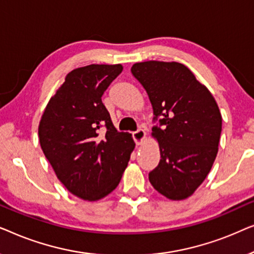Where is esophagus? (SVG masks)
<instances>
[{
    "label": "esophagus",
    "instance_id": "esophagus-1",
    "mask_svg": "<svg viewBox=\"0 0 254 254\" xmlns=\"http://www.w3.org/2000/svg\"><path fill=\"white\" fill-rule=\"evenodd\" d=\"M144 137H145V131L144 129H142V128L133 131V138L136 144H141L142 141L144 140Z\"/></svg>",
    "mask_w": 254,
    "mask_h": 254
}]
</instances>
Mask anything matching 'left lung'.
<instances>
[{
  "instance_id": "left-lung-1",
  "label": "left lung",
  "mask_w": 254,
  "mask_h": 254,
  "mask_svg": "<svg viewBox=\"0 0 254 254\" xmlns=\"http://www.w3.org/2000/svg\"><path fill=\"white\" fill-rule=\"evenodd\" d=\"M131 74L148 93L154 110L151 135L161 161L149 172L154 189L170 200H184L199 187L216 158L222 117L214 97L178 62L145 61Z\"/></svg>"
}]
</instances>
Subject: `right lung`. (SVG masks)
Masks as SVG:
<instances>
[{
	"mask_svg": "<svg viewBox=\"0 0 254 254\" xmlns=\"http://www.w3.org/2000/svg\"><path fill=\"white\" fill-rule=\"evenodd\" d=\"M121 71V64L74 69L41 117V149L59 180L83 200L96 201L112 192L135 148L130 134L116 129L102 102Z\"/></svg>",
	"mask_w": 254,
	"mask_h": 254,
	"instance_id": "1",
	"label": "right lung"
}]
</instances>
